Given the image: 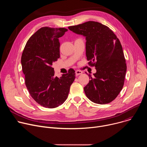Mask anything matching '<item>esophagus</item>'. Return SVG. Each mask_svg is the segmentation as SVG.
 <instances>
[{
  "label": "esophagus",
  "mask_w": 147,
  "mask_h": 147,
  "mask_svg": "<svg viewBox=\"0 0 147 147\" xmlns=\"http://www.w3.org/2000/svg\"><path fill=\"white\" fill-rule=\"evenodd\" d=\"M82 73V71H81V70H76V76H78L80 74H81Z\"/></svg>",
  "instance_id": "1"
}]
</instances>
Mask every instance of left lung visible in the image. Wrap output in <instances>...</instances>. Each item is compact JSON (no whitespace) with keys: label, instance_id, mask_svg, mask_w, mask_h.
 I'll list each match as a JSON object with an SVG mask.
<instances>
[{"label":"left lung","instance_id":"1","mask_svg":"<svg viewBox=\"0 0 147 147\" xmlns=\"http://www.w3.org/2000/svg\"><path fill=\"white\" fill-rule=\"evenodd\" d=\"M73 32L86 39V56L88 64L96 72L84 88L87 98L98 104L113 100L123 88L126 63L119 39L107 26L96 22L69 27Z\"/></svg>","mask_w":147,"mask_h":147}]
</instances>
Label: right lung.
Listing matches in <instances>:
<instances>
[{
	"instance_id": "obj_1",
	"label": "right lung",
	"mask_w": 147,
	"mask_h": 147,
	"mask_svg": "<svg viewBox=\"0 0 147 147\" xmlns=\"http://www.w3.org/2000/svg\"><path fill=\"white\" fill-rule=\"evenodd\" d=\"M65 28H40L28 40L22 56L26 86L31 97L40 105L54 108L66 100L76 77L70 69L61 77L55 76L53 62L60 57L59 38Z\"/></svg>"
}]
</instances>
